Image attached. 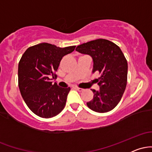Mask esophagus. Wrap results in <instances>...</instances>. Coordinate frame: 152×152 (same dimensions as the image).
<instances>
[{
	"instance_id": "obj_1",
	"label": "esophagus",
	"mask_w": 152,
	"mask_h": 152,
	"mask_svg": "<svg viewBox=\"0 0 152 152\" xmlns=\"http://www.w3.org/2000/svg\"><path fill=\"white\" fill-rule=\"evenodd\" d=\"M71 88H74V89H76V90H78V91H82L83 90V88H79V87H78V86H71Z\"/></svg>"
}]
</instances>
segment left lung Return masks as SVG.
I'll use <instances>...</instances> for the list:
<instances>
[{"label":"left lung","instance_id":"left-lung-1","mask_svg":"<svg viewBox=\"0 0 152 152\" xmlns=\"http://www.w3.org/2000/svg\"><path fill=\"white\" fill-rule=\"evenodd\" d=\"M76 50L92 57L93 73L100 75L95 79L100 89H91L94 98L87 106L96 112L111 111L121 101L127 83L128 64L123 52L114 43L103 38L79 45Z\"/></svg>","mask_w":152,"mask_h":152}]
</instances>
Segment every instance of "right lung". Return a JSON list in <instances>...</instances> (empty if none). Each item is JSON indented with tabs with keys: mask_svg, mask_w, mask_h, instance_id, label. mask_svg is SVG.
Returning <instances> with one entry per match:
<instances>
[{
	"mask_svg": "<svg viewBox=\"0 0 152 152\" xmlns=\"http://www.w3.org/2000/svg\"><path fill=\"white\" fill-rule=\"evenodd\" d=\"M75 48L42 43L29 47L23 54L18 63L19 89L28 107L40 117H53L65 107L70 87L61 88L52 80L56 79L63 57Z\"/></svg>",
	"mask_w": 152,
	"mask_h": 152,
	"instance_id": "1",
	"label": "right lung"
}]
</instances>
